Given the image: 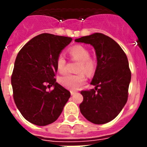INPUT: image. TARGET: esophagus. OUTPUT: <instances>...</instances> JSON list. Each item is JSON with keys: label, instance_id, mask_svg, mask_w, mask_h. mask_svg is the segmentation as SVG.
Returning a JSON list of instances; mask_svg holds the SVG:
<instances>
[{"label": "esophagus", "instance_id": "34e87169", "mask_svg": "<svg viewBox=\"0 0 147 147\" xmlns=\"http://www.w3.org/2000/svg\"><path fill=\"white\" fill-rule=\"evenodd\" d=\"M70 93H71V95H74V94H76V93H77V92H76V91H71Z\"/></svg>", "mask_w": 147, "mask_h": 147}]
</instances>
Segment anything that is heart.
<instances>
[{"instance_id": "obj_1", "label": "heart", "mask_w": 147, "mask_h": 147, "mask_svg": "<svg viewBox=\"0 0 147 147\" xmlns=\"http://www.w3.org/2000/svg\"><path fill=\"white\" fill-rule=\"evenodd\" d=\"M69 53L71 59L80 62L78 71L80 73L77 75L68 74L59 78V82L68 89L76 90L83 85L86 81L84 71L88 76H91L95 70V62L90 58L89 50L82 45H76L69 49ZM56 68L58 71L61 74L66 72V60L62 55L58 56L56 60Z\"/></svg>"}]
</instances>
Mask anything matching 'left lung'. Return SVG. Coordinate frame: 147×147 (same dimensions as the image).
Instances as JSON below:
<instances>
[{
    "instance_id": "1",
    "label": "left lung",
    "mask_w": 147,
    "mask_h": 147,
    "mask_svg": "<svg viewBox=\"0 0 147 147\" xmlns=\"http://www.w3.org/2000/svg\"><path fill=\"white\" fill-rule=\"evenodd\" d=\"M95 49L97 67L91 85L94 89L82 91L80 111L88 121L104 124L114 120L127 103L131 72L121 47L109 36L96 33L75 40Z\"/></svg>"
}]
</instances>
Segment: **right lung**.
<instances>
[{
    "instance_id": "add662e5",
    "label": "right lung",
    "mask_w": 147,
    "mask_h": 147,
    "mask_svg": "<svg viewBox=\"0 0 147 147\" xmlns=\"http://www.w3.org/2000/svg\"><path fill=\"white\" fill-rule=\"evenodd\" d=\"M72 39L42 33L24 45L17 54L11 76L13 99L24 118L37 126L58 119L70 92L56 82V60ZM52 86L53 90H49Z\"/></svg>"
}]
</instances>
